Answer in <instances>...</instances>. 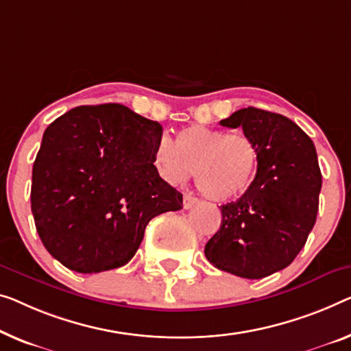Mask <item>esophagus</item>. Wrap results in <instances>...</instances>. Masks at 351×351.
<instances>
[{"label": "esophagus", "instance_id": "1", "mask_svg": "<svg viewBox=\"0 0 351 351\" xmlns=\"http://www.w3.org/2000/svg\"><path fill=\"white\" fill-rule=\"evenodd\" d=\"M198 203V200L193 195H191V193H187V195H184V200H182V206H184L186 209H191L193 208Z\"/></svg>", "mask_w": 351, "mask_h": 351}]
</instances>
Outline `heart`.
Instances as JSON below:
<instances>
[{
    "label": "heart",
    "instance_id": "b5f03b06",
    "mask_svg": "<svg viewBox=\"0 0 351 351\" xmlns=\"http://www.w3.org/2000/svg\"><path fill=\"white\" fill-rule=\"evenodd\" d=\"M258 149L244 134L206 125H189L173 143L160 142L154 153L159 175L173 184L184 182L195 170V184L209 200L223 203L243 197L258 170Z\"/></svg>",
    "mask_w": 351,
    "mask_h": 351
}]
</instances>
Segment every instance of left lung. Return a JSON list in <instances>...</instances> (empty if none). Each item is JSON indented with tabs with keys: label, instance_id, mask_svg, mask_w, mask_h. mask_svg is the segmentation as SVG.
<instances>
[{
	"label": "left lung",
	"instance_id": "1",
	"mask_svg": "<svg viewBox=\"0 0 351 351\" xmlns=\"http://www.w3.org/2000/svg\"><path fill=\"white\" fill-rule=\"evenodd\" d=\"M221 125L243 128L258 149L254 184L221 206L222 223L205 245L209 263L244 279L289 266L315 226L322 171L313 142L284 114L247 107Z\"/></svg>",
	"mask_w": 351,
	"mask_h": 351
}]
</instances>
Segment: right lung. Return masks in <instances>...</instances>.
Segmentation results:
<instances>
[{"label":"right lung","instance_id":"1","mask_svg":"<svg viewBox=\"0 0 351 351\" xmlns=\"http://www.w3.org/2000/svg\"><path fill=\"white\" fill-rule=\"evenodd\" d=\"M160 138L158 121L119 104L72 108L45 129L31 211L51 257L82 274L119 268L151 219L182 208L154 165Z\"/></svg>","mask_w":351,"mask_h":351}]
</instances>
